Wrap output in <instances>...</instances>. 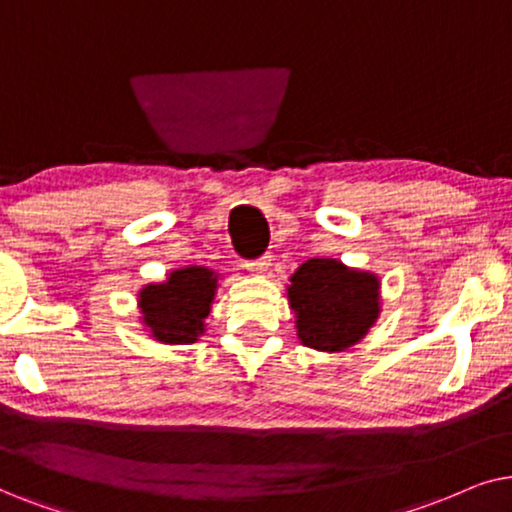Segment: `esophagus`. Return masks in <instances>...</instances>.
Segmentation results:
<instances>
[{"instance_id":"obj_1","label":"esophagus","mask_w":512,"mask_h":512,"mask_svg":"<svg viewBox=\"0 0 512 512\" xmlns=\"http://www.w3.org/2000/svg\"><path fill=\"white\" fill-rule=\"evenodd\" d=\"M269 267H271V257L269 255H264V257H260V260H255V262H245V269H248L250 274H255V276H262Z\"/></svg>"}]
</instances>
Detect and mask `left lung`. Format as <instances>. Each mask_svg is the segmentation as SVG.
<instances>
[{
	"instance_id": "left-lung-1",
	"label": "left lung",
	"mask_w": 512,
	"mask_h": 512,
	"mask_svg": "<svg viewBox=\"0 0 512 512\" xmlns=\"http://www.w3.org/2000/svg\"><path fill=\"white\" fill-rule=\"evenodd\" d=\"M288 304L299 342L313 351L339 353L356 346L377 323L381 281L372 271L332 257H311L290 276Z\"/></svg>"
}]
</instances>
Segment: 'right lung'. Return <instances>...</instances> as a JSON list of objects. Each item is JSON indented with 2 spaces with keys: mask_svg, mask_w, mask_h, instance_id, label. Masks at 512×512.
Segmentation results:
<instances>
[{
  "mask_svg": "<svg viewBox=\"0 0 512 512\" xmlns=\"http://www.w3.org/2000/svg\"><path fill=\"white\" fill-rule=\"evenodd\" d=\"M220 274L203 264L170 269L166 281L147 283L138 292L142 330L154 342L194 344L206 332Z\"/></svg>",
  "mask_w": 512,
  "mask_h": 512,
  "instance_id": "1",
  "label": "right lung"
}]
</instances>
